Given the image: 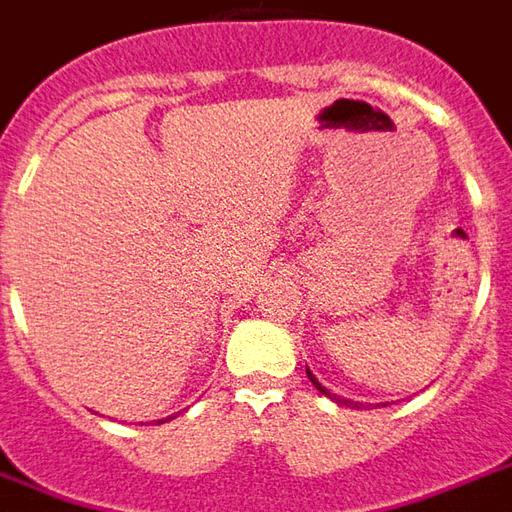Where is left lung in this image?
Here are the masks:
<instances>
[{
    "label": "left lung",
    "instance_id": "left-lung-1",
    "mask_svg": "<svg viewBox=\"0 0 512 512\" xmlns=\"http://www.w3.org/2000/svg\"><path fill=\"white\" fill-rule=\"evenodd\" d=\"M306 374H309L311 385H314V388H317V391H320L323 397L334 399L337 405H345V408H362V402H354V399H345V397H337V394H331V391H328L326 385H323L320 379H317V377H314V374H311V368H306Z\"/></svg>",
    "mask_w": 512,
    "mask_h": 512
}]
</instances>
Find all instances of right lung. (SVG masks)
I'll return each instance as SVG.
<instances>
[{"label": "right lung", "instance_id": "add662e5", "mask_svg": "<svg viewBox=\"0 0 512 512\" xmlns=\"http://www.w3.org/2000/svg\"><path fill=\"white\" fill-rule=\"evenodd\" d=\"M167 419H172V416H167ZM167 419H158V425H164V422H167Z\"/></svg>", "mask_w": 512, "mask_h": 512}]
</instances>
